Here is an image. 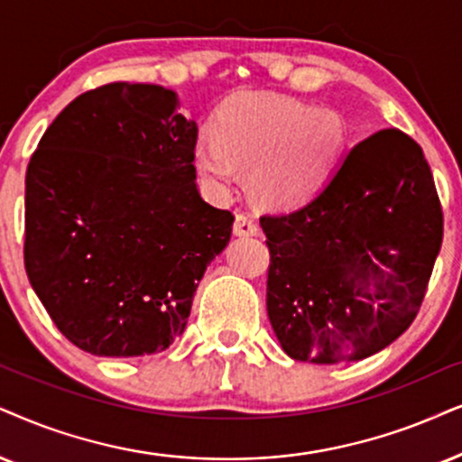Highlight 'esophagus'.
Listing matches in <instances>:
<instances>
[{"instance_id":"esophagus-1","label":"esophagus","mask_w":462,"mask_h":462,"mask_svg":"<svg viewBox=\"0 0 462 462\" xmlns=\"http://www.w3.org/2000/svg\"><path fill=\"white\" fill-rule=\"evenodd\" d=\"M258 224L247 213H238L235 219V235L236 236H255L258 235Z\"/></svg>"}]
</instances>
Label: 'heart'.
Masks as SVG:
<instances>
[{
	"label": "heart",
	"instance_id": "heart-1",
	"mask_svg": "<svg viewBox=\"0 0 462 462\" xmlns=\"http://www.w3.org/2000/svg\"><path fill=\"white\" fill-rule=\"evenodd\" d=\"M215 136L194 144V163L213 189L227 191L238 168L262 202L294 204L322 185L335 166L347 130L332 110L273 93H236L221 104Z\"/></svg>",
	"mask_w": 462,
	"mask_h": 462
}]
</instances>
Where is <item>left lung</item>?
I'll return each instance as SVG.
<instances>
[{
    "label": "left lung",
    "mask_w": 462,
    "mask_h": 462,
    "mask_svg": "<svg viewBox=\"0 0 462 462\" xmlns=\"http://www.w3.org/2000/svg\"><path fill=\"white\" fill-rule=\"evenodd\" d=\"M260 226L268 319L290 358L315 365L362 360L410 328L443 238L429 162L399 130L360 140L311 200Z\"/></svg>",
    "instance_id": "1"
}]
</instances>
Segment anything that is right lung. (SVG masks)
I'll list each match as a JSON object with an SVG mask.
<instances>
[{
  "label": "right lung",
  "mask_w": 462,
  "mask_h": 462,
  "mask_svg": "<svg viewBox=\"0 0 462 462\" xmlns=\"http://www.w3.org/2000/svg\"><path fill=\"white\" fill-rule=\"evenodd\" d=\"M160 85L108 83L57 115L25 177V271L61 335L93 356L163 352L188 324L230 211L196 185V121Z\"/></svg>",
  "instance_id": "1"
}]
</instances>
